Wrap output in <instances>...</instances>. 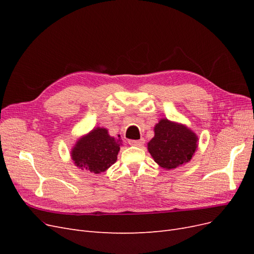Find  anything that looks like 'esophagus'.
<instances>
[{
  "instance_id": "obj_1",
  "label": "esophagus",
  "mask_w": 254,
  "mask_h": 254,
  "mask_svg": "<svg viewBox=\"0 0 254 254\" xmlns=\"http://www.w3.org/2000/svg\"><path fill=\"white\" fill-rule=\"evenodd\" d=\"M145 143V140L144 139H141V140H130L129 141V144L131 146H136V147H141V146H143Z\"/></svg>"
}]
</instances>
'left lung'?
I'll list each match as a JSON object with an SVG mask.
<instances>
[{"instance_id": "1", "label": "left lung", "mask_w": 254, "mask_h": 254, "mask_svg": "<svg viewBox=\"0 0 254 254\" xmlns=\"http://www.w3.org/2000/svg\"><path fill=\"white\" fill-rule=\"evenodd\" d=\"M155 135L147 149L155 162L164 170L189 163L198 147V136L187 125L161 119L153 128Z\"/></svg>"}]
</instances>
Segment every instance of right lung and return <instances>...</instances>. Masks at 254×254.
Returning <instances> with one entry per match:
<instances>
[{
  "label": "right lung",
  "mask_w": 254,
  "mask_h": 254,
  "mask_svg": "<svg viewBox=\"0 0 254 254\" xmlns=\"http://www.w3.org/2000/svg\"><path fill=\"white\" fill-rule=\"evenodd\" d=\"M122 145L121 135L114 137L108 129L95 127L76 141L71 149V158L80 170L101 174L117 162Z\"/></svg>",
  "instance_id": "right-lung-1"
}]
</instances>
